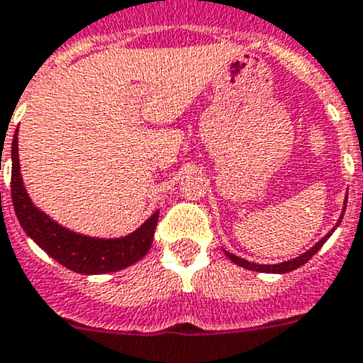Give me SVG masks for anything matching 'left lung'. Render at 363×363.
I'll return each instance as SVG.
<instances>
[{
	"mask_svg": "<svg viewBox=\"0 0 363 363\" xmlns=\"http://www.w3.org/2000/svg\"><path fill=\"white\" fill-rule=\"evenodd\" d=\"M345 208H347V202H345ZM345 208H343V213H345ZM343 213H341L340 218H343ZM340 223H341V220H337L336 226H340ZM336 226H334V228H332L330 232L326 233V235L321 239V241L315 242V245H313V247H311L310 250H306V252L301 254V256H298V257H293V259H287V262L277 263V265H259V263L247 262V259H242V257H239V256H233V254L226 252V250H224V254H226V256H228L233 263H238L239 267H245V269H248V271L278 272V274H284V272H289V271H295V269H298V267H301V265H304V263H306L308 259H310V257L313 256V254H317V250H319V248H321L323 245H325L326 239L330 238L332 232L336 230Z\"/></svg>",
	"mask_w": 363,
	"mask_h": 363,
	"instance_id": "1",
	"label": "left lung"
}]
</instances>
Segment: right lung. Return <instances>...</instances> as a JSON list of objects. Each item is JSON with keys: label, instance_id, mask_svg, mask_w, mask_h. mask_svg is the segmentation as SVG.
<instances>
[{"label": "right lung", "instance_id": "obj_1", "mask_svg": "<svg viewBox=\"0 0 363 363\" xmlns=\"http://www.w3.org/2000/svg\"><path fill=\"white\" fill-rule=\"evenodd\" d=\"M18 133L13 139V174H11V194L16 217L22 228L46 254L81 274H106L130 267L146 256L152 247L160 211H155L140 228L125 238L100 239L81 235L48 217L35 206L23 187L18 160Z\"/></svg>", "mask_w": 363, "mask_h": 363}]
</instances>
